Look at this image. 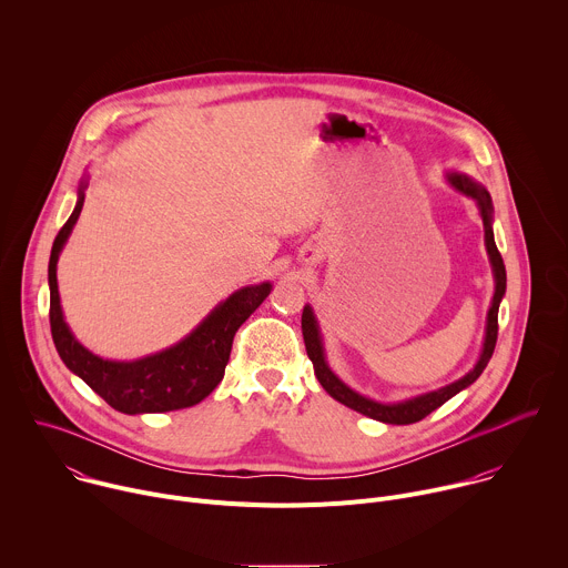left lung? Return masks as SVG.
Returning <instances> with one entry per match:
<instances>
[{
  "label": "left lung",
  "instance_id": "obj_1",
  "mask_svg": "<svg viewBox=\"0 0 568 568\" xmlns=\"http://www.w3.org/2000/svg\"><path fill=\"white\" fill-rule=\"evenodd\" d=\"M446 180L457 189V192L470 196L481 214V223H484V241H486V252L493 265V276H495V294H493V303L488 310V318H486V336H484V347L479 354V361L475 363V367L464 374L459 382L448 384L439 390L406 399V402H397V404H379L374 399H367L358 393H354L352 388H347L338 376L329 369L327 361H325V352H323V338L318 332V323L314 318V312L310 305L303 307V316H301V327H303V341H305V349L307 356L314 365V374L318 384L323 386V390L336 399L338 404L369 417L376 422H384V424H395V426H408V424H417L424 417H428L433 410H437L439 406H444L448 399H453L457 393H462L464 388H468L470 384H475L479 379V374L484 372V367L488 365L493 352H495V343H497V312H499V303L501 296L506 294V267L501 261V254L495 245V236H493V201L490 194L486 192V186L479 184L477 180H473L466 173H457L450 171L446 173Z\"/></svg>",
  "mask_w": 568,
  "mask_h": 568
}]
</instances>
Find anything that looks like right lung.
<instances>
[{
  "mask_svg": "<svg viewBox=\"0 0 568 568\" xmlns=\"http://www.w3.org/2000/svg\"><path fill=\"white\" fill-rule=\"evenodd\" d=\"M87 182H80L78 205L53 241L49 261L51 334L64 365L124 415L169 413L201 404L223 382L234 334L267 298L272 285H250L216 305L180 343L138 361H109L89 352L69 329L58 292V258L80 219Z\"/></svg>",
  "mask_w": 568,
  "mask_h": 568,
  "instance_id": "add662e5",
  "label": "right lung"
}]
</instances>
